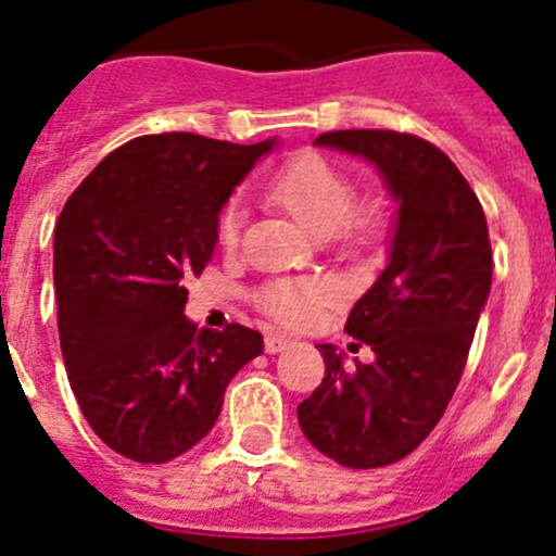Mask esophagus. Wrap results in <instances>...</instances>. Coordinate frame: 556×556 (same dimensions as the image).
<instances>
[{"mask_svg": "<svg viewBox=\"0 0 556 556\" xmlns=\"http://www.w3.org/2000/svg\"><path fill=\"white\" fill-rule=\"evenodd\" d=\"M288 339L285 337H279V333H268L266 337V353L268 355H274V353H282L285 348H288Z\"/></svg>", "mask_w": 556, "mask_h": 556, "instance_id": "1", "label": "esophagus"}]
</instances>
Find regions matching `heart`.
I'll return each instance as SVG.
<instances>
[{
  "label": "heart",
  "instance_id": "b5f03b06",
  "mask_svg": "<svg viewBox=\"0 0 556 556\" xmlns=\"http://www.w3.org/2000/svg\"><path fill=\"white\" fill-rule=\"evenodd\" d=\"M268 195L320 239L337 233L344 241H364L382 225L380 208H355L353 179L317 154H301L290 160L274 176ZM241 228H244V212L239 203H230L219 217V244L225 250H236ZM326 301V285L306 282V279H277L257 293L261 309L288 328L309 326Z\"/></svg>",
  "mask_w": 556,
  "mask_h": 556
}]
</instances>
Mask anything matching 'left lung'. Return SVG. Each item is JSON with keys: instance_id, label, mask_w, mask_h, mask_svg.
<instances>
[{"instance_id": "8db88e82", "label": "left lung", "mask_w": 556, "mask_h": 556, "mask_svg": "<svg viewBox=\"0 0 556 556\" xmlns=\"http://www.w3.org/2000/svg\"><path fill=\"white\" fill-rule=\"evenodd\" d=\"M315 147L364 157L396 201L388 266L344 326L375 361L344 369L333 344H317L326 377L299 404L320 454L371 470L413 454L443 418L492 288V244L465 176L418 135L337 129Z\"/></svg>"}]
</instances>
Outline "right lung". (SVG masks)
I'll use <instances>...</instances> for the list:
<instances>
[{"label":"right lung","mask_w":556,"mask_h":556,"mask_svg":"<svg viewBox=\"0 0 556 556\" xmlns=\"http://www.w3.org/2000/svg\"><path fill=\"white\" fill-rule=\"evenodd\" d=\"M277 147L192 132L141 135L70 195L53 233L59 342L97 438L141 465L212 432L236 371L263 353L252 328H198L187 279L212 261L230 192Z\"/></svg>","instance_id":"obj_1"}]
</instances>
